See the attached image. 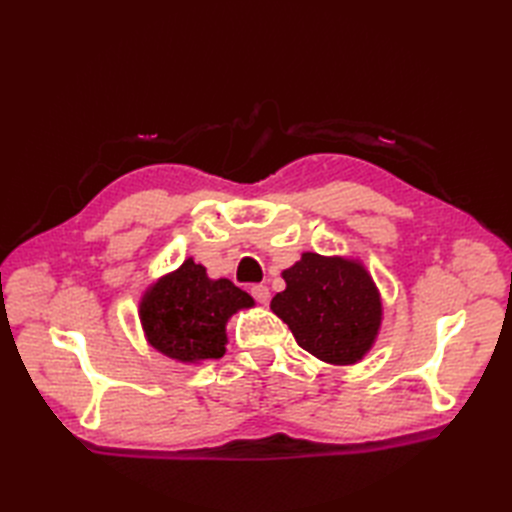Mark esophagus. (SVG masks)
Masks as SVG:
<instances>
[{
	"label": "esophagus",
	"instance_id": "esophagus-1",
	"mask_svg": "<svg viewBox=\"0 0 512 512\" xmlns=\"http://www.w3.org/2000/svg\"><path fill=\"white\" fill-rule=\"evenodd\" d=\"M250 292H252V297H254L258 303H269V299H271V290H269L265 284H254Z\"/></svg>",
	"mask_w": 512,
	"mask_h": 512
}]
</instances>
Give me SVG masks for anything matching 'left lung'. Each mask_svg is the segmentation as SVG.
<instances>
[{
	"instance_id": "obj_1",
	"label": "left lung",
	"mask_w": 512,
	"mask_h": 512,
	"mask_svg": "<svg viewBox=\"0 0 512 512\" xmlns=\"http://www.w3.org/2000/svg\"><path fill=\"white\" fill-rule=\"evenodd\" d=\"M282 277L286 290L275 294L271 309L297 344L333 365L361 361L378 335L382 303L359 262L307 252Z\"/></svg>"
}]
</instances>
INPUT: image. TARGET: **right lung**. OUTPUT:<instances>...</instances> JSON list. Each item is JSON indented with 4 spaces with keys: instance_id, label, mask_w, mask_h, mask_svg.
<instances>
[{
    "instance_id": "add662e5",
    "label": "right lung",
    "mask_w": 512,
    "mask_h": 512,
    "mask_svg": "<svg viewBox=\"0 0 512 512\" xmlns=\"http://www.w3.org/2000/svg\"><path fill=\"white\" fill-rule=\"evenodd\" d=\"M254 299L230 280H209L207 269L188 258L153 284L141 303L147 342L183 363L220 359L226 352V322Z\"/></svg>"
}]
</instances>
